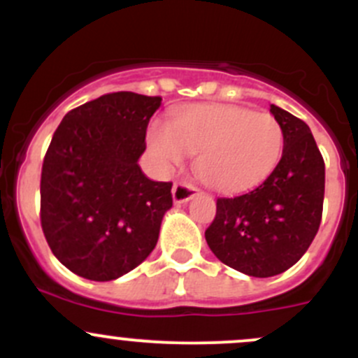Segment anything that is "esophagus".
<instances>
[{
	"label": "esophagus",
	"mask_w": 358,
	"mask_h": 358,
	"mask_svg": "<svg viewBox=\"0 0 358 358\" xmlns=\"http://www.w3.org/2000/svg\"><path fill=\"white\" fill-rule=\"evenodd\" d=\"M197 196V187L190 185L187 182H176L173 185V201L176 204H182V202H189L192 197Z\"/></svg>",
	"instance_id": "obj_1"
}]
</instances>
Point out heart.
<instances>
[{
	"label": "heart",
	"instance_id": "b5f03b06",
	"mask_svg": "<svg viewBox=\"0 0 358 358\" xmlns=\"http://www.w3.org/2000/svg\"><path fill=\"white\" fill-rule=\"evenodd\" d=\"M152 159L162 169L197 154L202 182L220 192H241L258 185L282 157L284 129L268 112L236 106H192L171 124L156 122L147 133Z\"/></svg>",
	"mask_w": 358,
	"mask_h": 358
}]
</instances>
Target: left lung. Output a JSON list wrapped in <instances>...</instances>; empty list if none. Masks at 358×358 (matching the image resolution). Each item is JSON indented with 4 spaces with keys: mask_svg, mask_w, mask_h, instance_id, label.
Returning a JSON list of instances; mask_svg holds the SVG:
<instances>
[{
    "mask_svg": "<svg viewBox=\"0 0 358 358\" xmlns=\"http://www.w3.org/2000/svg\"><path fill=\"white\" fill-rule=\"evenodd\" d=\"M284 129V150L268 178L251 192L220 197L206 243L222 263L251 277H273L306 252L322 220L326 166L312 131L270 106Z\"/></svg>",
    "mask_w": 358,
    "mask_h": 358,
    "instance_id": "8db88e82",
    "label": "left lung"
}]
</instances>
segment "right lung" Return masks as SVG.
<instances>
[{"mask_svg": "<svg viewBox=\"0 0 358 358\" xmlns=\"http://www.w3.org/2000/svg\"><path fill=\"white\" fill-rule=\"evenodd\" d=\"M161 96L107 93L64 115L41 169V229L64 266L114 280L156 248L171 182H152L138 159Z\"/></svg>", "mask_w": 358, "mask_h": 358, "instance_id": "right-lung-1", "label": "right lung"}]
</instances>
